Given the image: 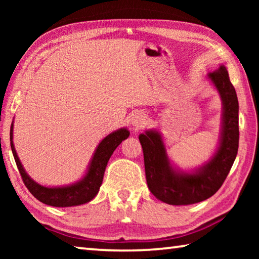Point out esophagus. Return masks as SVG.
Wrapping results in <instances>:
<instances>
[{
  "mask_svg": "<svg viewBox=\"0 0 259 259\" xmlns=\"http://www.w3.org/2000/svg\"><path fill=\"white\" fill-rule=\"evenodd\" d=\"M130 123L136 130L142 129L147 124V117L144 113H135L134 115L131 116Z\"/></svg>",
  "mask_w": 259,
  "mask_h": 259,
  "instance_id": "34e87169",
  "label": "esophagus"
}]
</instances>
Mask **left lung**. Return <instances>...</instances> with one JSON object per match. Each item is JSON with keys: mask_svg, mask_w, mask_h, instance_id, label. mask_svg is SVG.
Masks as SVG:
<instances>
[{"mask_svg": "<svg viewBox=\"0 0 259 259\" xmlns=\"http://www.w3.org/2000/svg\"><path fill=\"white\" fill-rule=\"evenodd\" d=\"M223 102V124L217 151L207 163L193 172L174 168L159 131L139 135L145 163L147 186L162 202L187 205L209 199L229 175L239 148V102L224 65L208 74Z\"/></svg>", "mask_w": 259, "mask_h": 259, "instance_id": "1", "label": "left lung"}]
</instances>
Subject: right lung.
I'll use <instances>...</instances> for the list:
<instances>
[{
  "label": "right lung",
  "instance_id": "obj_1",
  "mask_svg": "<svg viewBox=\"0 0 259 259\" xmlns=\"http://www.w3.org/2000/svg\"><path fill=\"white\" fill-rule=\"evenodd\" d=\"M129 135L130 133L128 130L122 128L106 136L99 143L85 176L75 184L60 187L42 186L34 182L25 171L24 166L21 164L18 155H17L14 142H12V139H14V122H12L10 129V144L12 154H14L16 164L18 166L25 186L28 188V191L35 198L41 201L42 203L52 205V207H73V205H80L89 202L97 195L100 185L103 183L104 172L109 157L112 156L115 148L122 143V140L128 138Z\"/></svg>",
  "mask_w": 259,
  "mask_h": 259
}]
</instances>
